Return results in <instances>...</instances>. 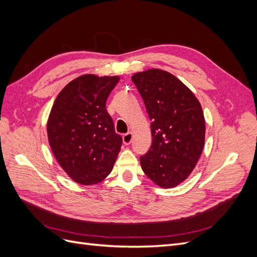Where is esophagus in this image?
I'll use <instances>...</instances> for the list:
<instances>
[{
    "mask_svg": "<svg viewBox=\"0 0 257 257\" xmlns=\"http://www.w3.org/2000/svg\"><path fill=\"white\" fill-rule=\"evenodd\" d=\"M132 139H133V134H132L131 132H128V133H126V134H124L122 137V141H123L124 145H130L132 143Z\"/></svg>",
    "mask_w": 257,
    "mask_h": 257,
    "instance_id": "obj_1",
    "label": "esophagus"
}]
</instances>
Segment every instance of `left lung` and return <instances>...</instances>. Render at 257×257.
Instances as JSON below:
<instances>
[{
  "instance_id": "1",
  "label": "left lung",
  "mask_w": 257,
  "mask_h": 257,
  "mask_svg": "<svg viewBox=\"0 0 257 257\" xmlns=\"http://www.w3.org/2000/svg\"><path fill=\"white\" fill-rule=\"evenodd\" d=\"M132 80L152 121V145L141 157L142 168L161 188H174L190 176L203 151V109L193 92L168 72L148 69Z\"/></svg>"
}]
</instances>
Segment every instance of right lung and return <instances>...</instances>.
Instances as JSON below:
<instances>
[{"label":"right lung","mask_w":257,"mask_h":257,"mask_svg":"<svg viewBox=\"0 0 257 257\" xmlns=\"http://www.w3.org/2000/svg\"><path fill=\"white\" fill-rule=\"evenodd\" d=\"M118 76L82 75L66 84L51 108L47 133L60 166L77 183L96 184L110 174L122 146L106 100Z\"/></svg>","instance_id":"obj_1"}]
</instances>
